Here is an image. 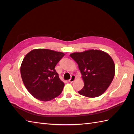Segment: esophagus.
<instances>
[{
  "label": "esophagus",
  "mask_w": 134,
  "mask_h": 134,
  "mask_svg": "<svg viewBox=\"0 0 134 134\" xmlns=\"http://www.w3.org/2000/svg\"><path fill=\"white\" fill-rule=\"evenodd\" d=\"M75 80H76V76L72 75V76H71V78L69 80V81L70 83H73Z\"/></svg>",
  "instance_id": "obj_1"
}]
</instances>
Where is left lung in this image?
Returning <instances> with one entry per match:
<instances>
[{
    "instance_id": "obj_1",
    "label": "left lung",
    "mask_w": 134,
    "mask_h": 134,
    "mask_svg": "<svg viewBox=\"0 0 134 134\" xmlns=\"http://www.w3.org/2000/svg\"><path fill=\"white\" fill-rule=\"evenodd\" d=\"M77 64L84 83L79 94L88 98H95L104 93L115 74L113 59L106 52L88 50L70 55Z\"/></svg>"
}]
</instances>
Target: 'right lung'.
Listing matches in <instances>:
<instances>
[{
	"instance_id": "add662e5",
	"label": "right lung",
	"mask_w": 134,
	"mask_h": 134,
	"mask_svg": "<svg viewBox=\"0 0 134 134\" xmlns=\"http://www.w3.org/2000/svg\"><path fill=\"white\" fill-rule=\"evenodd\" d=\"M65 54L48 49H34L26 54L21 65V75L33 97L49 101L61 94L64 83L55 67Z\"/></svg>"
}]
</instances>
